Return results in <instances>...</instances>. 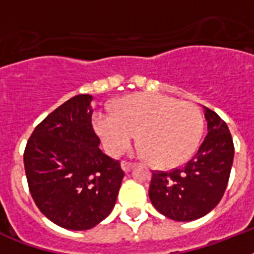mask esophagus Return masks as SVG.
Here are the masks:
<instances>
[{
  "mask_svg": "<svg viewBox=\"0 0 254 254\" xmlns=\"http://www.w3.org/2000/svg\"><path fill=\"white\" fill-rule=\"evenodd\" d=\"M133 166H134V165L131 162H127V161H123V162H121V167H123L124 171H130V169Z\"/></svg>",
  "mask_w": 254,
  "mask_h": 254,
  "instance_id": "34e87169",
  "label": "esophagus"
}]
</instances>
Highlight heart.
<instances>
[{
    "label": "heart",
    "mask_w": 254,
    "mask_h": 254,
    "mask_svg": "<svg viewBox=\"0 0 254 254\" xmlns=\"http://www.w3.org/2000/svg\"><path fill=\"white\" fill-rule=\"evenodd\" d=\"M95 127L111 155L130 146L138 133V153L153 165L169 169L186 162L196 150L204 127L200 109L165 95L137 93L115 105V115L96 113Z\"/></svg>",
    "instance_id": "obj_1"
}]
</instances>
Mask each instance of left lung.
<instances>
[{
  "instance_id": "obj_1",
  "label": "left lung",
  "mask_w": 254,
  "mask_h": 254,
  "mask_svg": "<svg viewBox=\"0 0 254 254\" xmlns=\"http://www.w3.org/2000/svg\"><path fill=\"white\" fill-rule=\"evenodd\" d=\"M208 133L183 167L153 171L149 197L159 212L175 221H191L212 211L224 195L235 146L227 124L205 108Z\"/></svg>"
}]
</instances>
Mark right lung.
I'll list each match as a JSON object with an SVG mask.
<instances>
[{"instance_id":"add662e5","label":"right lung","mask_w":254,"mask_h":254,"mask_svg":"<svg viewBox=\"0 0 254 254\" xmlns=\"http://www.w3.org/2000/svg\"><path fill=\"white\" fill-rule=\"evenodd\" d=\"M91 95L51 112L26 143L23 162L35 204L65 229L93 228L112 212L125 173L100 150L92 127Z\"/></svg>"}]
</instances>
